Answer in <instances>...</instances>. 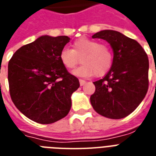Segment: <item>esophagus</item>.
Masks as SVG:
<instances>
[{
    "label": "esophagus",
    "instance_id": "esophagus-1",
    "mask_svg": "<svg viewBox=\"0 0 156 156\" xmlns=\"http://www.w3.org/2000/svg\"><path fill=\"white\" fill-rule=\"evenodd\" d=\"M84 84H86V81L85 80H80V86H83Z\"/></svg>",
    "mask_w": 156,
    "mask_h": 156
}]
</instances>
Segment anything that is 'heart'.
<instances>
[{"mask_svg": "<svg viewBox=\"0 0 156 156\" xmlns=\"http://www.w3.org/2000/svg\"><path fill=\"white\" fill-rule=\"evenodd\" d=\"M59 58L68 69L76 68L81 58L83 64L73 72L75 76L80 77H88L93 74L102 76L110 69L113 63V53L108 46L85 38L75 41L73 50L63 48Z\"/></svg>", "mask_w": 156, "mask_h": 156, "instance_id": "b5f03b06", "label": "heart"}]
</instances>
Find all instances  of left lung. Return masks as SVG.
Masks as SVG:
<instances>
[{"label": "left lung", "mask_w": 156, "mask_h": 156, "mask_svg": "<svg viewBox=\"0 0 156 156\" xmlns=\"http://www.w3.org/2000/svg\"><path fill=\"white\" fill-rule=\"evenodd\" d=\"M92 37L107 41L113 51L111 68L104 78L93 82L96 90L90 97L92 106L105 118H125L147 93V55L137 41L118 31L105 30Z\"/></svg>", "instance_id": "1"}]
</instances>
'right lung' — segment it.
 <instances>
[{
    "instance_id": "1",
    "label": "right lung",
    "mask_w": 156,
    "mask_h": 156,
    "mask_svg": "<svg viewBox=\"0 0 156 156\" xmlns=\"http://www.w3.org/2000/svg\"><path fill=\"white\" fill-rule=\"evenodd\" d=\"M68 36L43 35L15 52L8 65L9 93L13 104L35 122L51 124L69 113L71 96L79 80L61 63L59 55Z\"/></svg>"
}]
</instances>
